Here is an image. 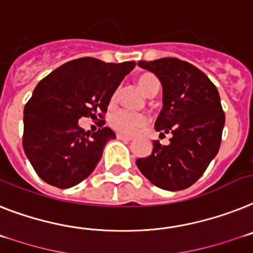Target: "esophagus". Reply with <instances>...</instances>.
Returning <instances> with one entry per match:
<instances>
[{
    "mask_svg": "<svg viewBox=\"0 0 253 253\" xmlns=\"http://www.w3.org/2000/svg\"><path fill=\"white\" fill-rule=\"evenodd\" d=\"M117 139L125 140V141H131V140H132V137L127 136V135H123V133H117Z\"/></svg>",
    "mask_w": 253,
    "mask_h": 253,
    "instance_id": "esophagus-1",
    "label": "esophagus"
}]
</instances>
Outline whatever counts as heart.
<instances>
[{
    "instance_id": "obj_1",
    "label": "heart",
    "mask_w": 253,
    "mask_h": 253,
    "mask_svg": "<svg viewBox=\"0 0 253 253\" xmlns=\"http://www.w3.org/2000/svg\"><path fill=\"white\" fill-rule=\"evenodd\" d=\"M137 84H139V87L146 96H150L154 92L157 94V91L159 88L158 78L152 73H143L141 76H139L137 77ZM116 99L117 91L112 96L113 101ZM110 123L117 131L127 133V135H132L136 131H139L141 127L145 126L148 123V117L140 113H132V112H128V110H118L112 116Z\"/></svg>"
}]
</instances>
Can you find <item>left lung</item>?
<instances>
[{"instance_id":"1","label":"left lung","mask_w":253,"mask_h":253,"mask_svg":"<svg viewBox=\"0 0 253 253\" xmlns=\"http://www.w3.org/2000/svg\"><path fill=\"white\" fill-rule=\"evenodd\" d=\"M137 65L161 81L163 108L156 130L172 133L169 145L153 143V152L136 165L146 179L165 190L192 186L215 158L221 144L225 113L216 86L198 68L176 58L141 60Z\"/></svg>"}]
</instances>
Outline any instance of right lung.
<instances>
[{"instance_id": "1", "label": "right lung", "mask_w": 253, "mask_h": 253, "mask_svg": "<svg viewBox=\"0 0 253 253\" xmlns=\"http://www.w3.org/2000/svg\"><path fill=\"white\" fill-rule=\"evenodd\" d=\"M135 64L80 58L40 81L24 107L23 148L44 182L67 189L94 171L104 146L116 133L103 127L104 121L103 128L86 132L78 120L104 118L114 91Z\"/></svg>"}]
</instances>
